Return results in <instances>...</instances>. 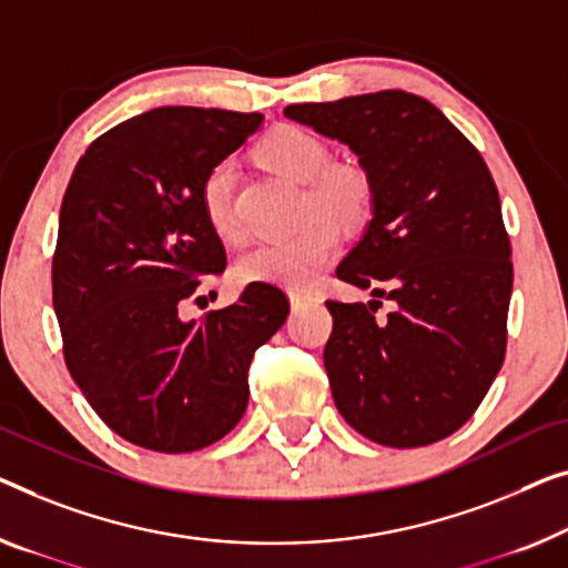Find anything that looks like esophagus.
<instances>
[{"label":"esophagus","mask_w":568,"mask_h":568,"mask_svg":"<svg viewBox=\"0 0 568 568\" xmlns=\"http://www.w3.org/2000/svg\"><path fill=\"white\" fill-rule=\"evenodd\" d=\"M313 301H316V295H313V293H298V291L291 293V306H293V311L308 306V303H313Z\"/></svg>","instance_id":"1"}]
</instances>
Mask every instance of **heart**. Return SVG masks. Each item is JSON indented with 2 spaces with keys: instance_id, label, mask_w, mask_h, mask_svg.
Instances as JSON below:
<instances>
[{
  "instance_id": "obj_1",
  "label": "heart",
  "mask_w": 568,
  "mask_h": 568,
  "mask_svg": "<svg viewBox=\"0 0 568 568\" xmlns=\"http://www.w3.org/2000/svg\"><path fill=\"white\" fill-rule=\"evenodd\" d=\"M260 160L270 171L306 183L301 216L311 215L298 230L260 242L240 260L247 281L275 283L303 291L324 273L342 247L338 224H365L375 206V183L357 163L328 165L326 142L301 126H277L260 142ZM236 171L232 160H219L201 183L203 216L219 240L240 242L244 226L234 206ZM333 219L328 220L327 216Z\"/></svg>"
}]
</instances>
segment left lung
Here are the masks:
<instances>
[{"mask_svg":"<svg viewBox=\"0 0 568 568\" xmlns=\"http://www.w3.org/2000/svg\"><path fill=\"white\" fill-rule=\"evenodd\" d=\"M285 116L344 142L375 209L336 277L387 298L326 301L324 365L338 413L369 442L416 448L467 423L503 367L513 293L500 193L479 150L408 91L291 104Z\"/></svg>","mask_w":568,"mask_h":568,"instance_id":"1","label":"left lung"}]
</instances>
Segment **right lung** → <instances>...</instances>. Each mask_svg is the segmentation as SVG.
I'll return each mask as SVG.
<instances>
[{
  "instance_id": "obj_1",
  "label": "right lung",
  "mask_w": 568,
  "mask_h": 568,
  "mask_svg": "<svg viewBox=\"0 0 568 568\" xmlns=\"http://www.w3.org/2000/svg\"><path fill=\"white\" fill-rule=\"evenodd\" d=\"M260 124L257 112L152 109L91 142L65 189L53 255L65 367L134 446L185 454L230 434L255 349L291 311L281 287L250 283L232 306L181 318L226 267L203 178Z\"/></svg>"
}]
</instances>
